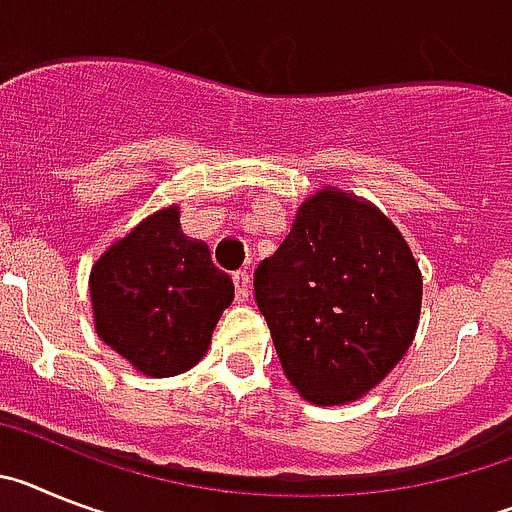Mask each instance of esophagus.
Wrapping results in <instances>:
<instances>
[{
  "label": "esophagus",
  "mask_w": 512,
  "mask_h": 512,
  "mask_svg": "<svg viewBox=\"0 0 512 512\" xmlns=\"http://www.w3.org/2000/svg\"><path fill=\"white\" fill-rule=\"evenodd\" d=\"M250 288H252L250 275L244 273V270H239V273H234V293H237V301H239V304H244V301L250 299Z\"/></svg>",
  "instance_id": "34e87169"
}]
</instances>
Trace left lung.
<instances>
[{
  "instance_id": "8db88e82",
  "label": "left lung",
  "mask_w": 512,
  "mask_h": 512,
  "mask_svg": "<svg viewBox=\"0 0 512 512\" xmlns=\"http://www.w3.org/2000/svg\"><path fill=\"white\" fill-rule=\"evenodd\" d=\"M255 299L286 379L306 402L335 407L376 389L410 350L422 273L389 216L327 185L260 262Z\"/></svg>"
}]
</instances>
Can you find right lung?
Segmentation results:
<instances>
[{
	"label": "right lung",
	"instance_id": "obj_1",
	"mask_svg": "<svg viewBox=\"0 0 512 512\" xmlns=\"http://www.w3.org/2000/svg\"><path fill=\"white\" fill-rule=\"evenodd\" d=\"M95 332L144 376L185 373L208 353L234 283L201 239L182 234L180 206H164L115 239L92 265Z\"/></svg>",
	"mask_w": 512,
	"mask_h": 512
}]
</instances>
